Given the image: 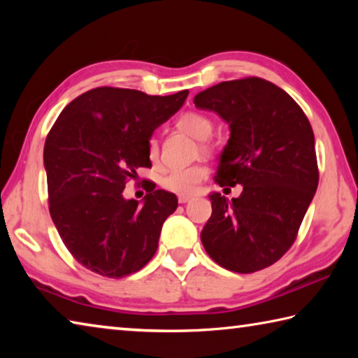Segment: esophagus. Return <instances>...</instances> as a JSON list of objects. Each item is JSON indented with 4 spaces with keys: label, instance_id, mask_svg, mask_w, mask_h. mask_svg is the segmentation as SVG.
Here are the masks:
<instances>
[{
    "label": "esophagus",
    "instance_id": "34e87169",
    "mask_svg": "<svg viewBox=\"0 0 358 358\" xmlns=\"http://www.w3.org/2000/svg\"><path fill=\"white\" fill-rule=\"evenodd\" d=\"M191 196H178V202L180 203H186V202H189L191 201Z\"/></svg>",
    "mask_w": 358,
    "mask_h": 358
}]
</instances>
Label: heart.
I'll use <instances>...</instances> for the list:
<instances>
[{"mask_svg": "<svg viewBox=\"0 0 358 358\" xmlns=\"http://www.w3.org/2000/svg\"><path fill=\"white\" fill-rule=\"evenodd\" d=\"M177 126L180 131H183L185 134L191 136L196 141H207L211 136V132H213V123H211V120L205 117V115L196 112L181 115L177 121ZM148 157L153 162H156L157 157H159V145H157L155 138H151L148 142ZM207 167L199 164L173 169V171L162 177L161 186L166 191L180 194V196H189V194L197 191V187L207 178Z\"/></svg>", "mask_w": 358, "mask_h": 358, "instance_id": "1", "label": "heart"}]
</instances>
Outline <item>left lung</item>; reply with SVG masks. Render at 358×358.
<instances>
[{"label":"left lung","instance_id":"8db88e82","mask_svg":"<svg viewBox=\"0 0 358 358\" xmlns=\"http://www.w3.org/2000/svg\"><path fill=\"white\" fill-rule=\"evenodd\" d=\"M194 104L229 124L215 181L243 186L232 201L210 194L213 211L202 245L235 273L262 270L292 246L317 189L310 121L284 90L259 77L217 83L199 93Z\"/></svg>","mask_w":358,"mask_h":358}]
</instances>
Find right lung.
<instances>
[{"instance_id": "right-lung-1", "label": "right lung", "mask_w": 358, "mask_h": 358, "mask_svg": "<svg viewBox=\"0 0 358 358\" xmlns=\"http://www.w3.org/2000/svg\"><path fill=\"white\" fill-rule=\"evenodd\" d=\"M187 94L94 88L69 102L48 132L44 167L52 221L77 262L94 273L128 276L155 256L177 196L153 186L138 202L124 199L123 189L138 167H151L153 131Z\"/></svg>"}]
</instances>
